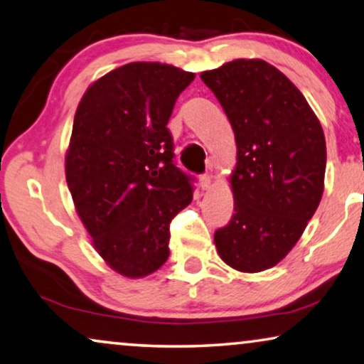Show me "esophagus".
Here are the masks:
<instances>
[{
    "label": "esophagus",
    "mask_w": 364,
    "mask_h": 364,
    "mask_svg": "<svg viewBox=\"0 0 364 364\" xmlns=\"http://www.w3.org/2000/svg\"><path fill=\"white\" fill-rule=\"evenodd\" d=\"M211 181H213V176L206 173V175H201V178H199V186H201V189H209Z\"/></svg>",
    "instance_id": "esophagus-1"
}]
</instances>
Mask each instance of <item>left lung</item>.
<instances>
[{"label": "left lung", "mask_w": 364, "mask_h": 364, "mask_svg": "<svg viewBox=\"0 0 364 364\" xmlns=\"http://www.w3.org/2000/svg\"><path fill=\"white\" fill-rule=\"evenodd\" d=\"M201 79L226 112L237 145L234 214L214 232V244L232 269L262 272L290 252L318 208L323 129L301 92L265 60L235 59Z\"/></svg>", "instance_id": "1"}]
</instances>
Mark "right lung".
I'll list each match as a JSON object with an SVG mask.
<instances>
[{
    "label": "right lung",
    "mask_w": 364,
    "mask_h": 364,
    "mask_svg": "<svg viewBox=\"0 0 364 364\" xmlns=\"http://www.w3.org/2000/svg\"><path fill=\"white\" fill-rule=\"evenodd\" d=\"M193 79L175 65L130 63L95 80L75 110L65 180L95 250L124 277L166 262L171 219L193 199L166 129Z\"/></svg>",
    "instance_id": "obj_1"
}]
</instances>
